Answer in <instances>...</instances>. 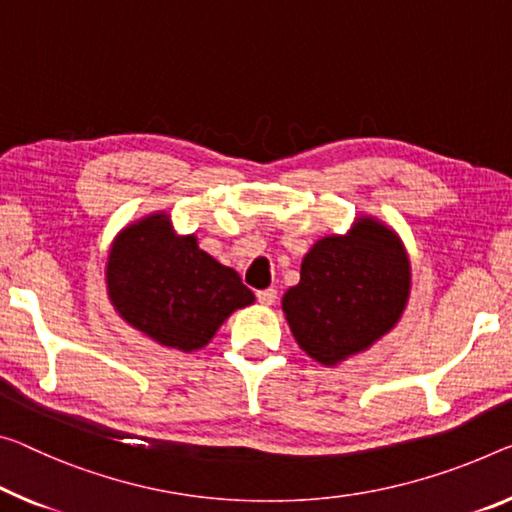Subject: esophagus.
<instances>
[{"label":"esophagus","mask_w":512,"mask_h":512,"mask_svg":"<svg viewBox=\"0 0 512 512\" xmlns=\"http://www.w3.org/2000/svg\"><path fill=\"white\" fill-rule=\"evenodd\" d=\"M256 297H258V302H261L263 306H270V304H274V300H277V290H274V288L258 290Z\"/></svg>","instance_id":"esophagus-1"}]
</instances>
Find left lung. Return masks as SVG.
<instances>
[{
	"label": "left lung",
	"mask_w": 512,
	"mask_h": 512,
	"mask_svg": "<svg viewBox=\"0 0 512 512\" xmlns=\"http://www.w3.org/2000/svg\"><path fill=\"white\" fill-rule=\"evenodd\" d=\"M407 297L410 261L403 242L384 224L361 217L348 235H329L311 247L300 283L281 306L306 355L334 366L387 334Z\"/></svg>",
	"instance_id": "left-lung-1"
}]
</instances>
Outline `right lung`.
Masks as SVG:
<instances>
[{"label": "right lung", "instance_id": "obj_1", "mask_svg": "<svg viewBox=\"0 0 512 512\" xmlns=\"http://www.w3.org/2000/svg\"><path fill=\"white\" fill-rule=\"evenodd\" d=\"M107 293L119 316L183 352L206 345L235 309L254 302L240 274L217 263L167 215L123 229L107 258Z\"/></svg>", "mask_w": 512, "mask_h": 512}]
</instances>
